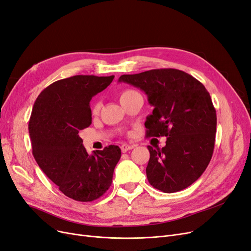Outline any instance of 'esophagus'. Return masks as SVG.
Masks as SVG:
<instances>
[{
  "instance_id": "esophagus-1",
  "label": "esophagus",
  "mask_w": 251,
  "mask_h": 251,
  "mask_svg": "<svg viewBox=\"0 0 251 251\" xmlns=\"http://www.w3.org/2000/svg\"><path fill=\"white\" fill-rule=\"evenodd\" d=\"M136 145H129V144H123L122 146H120V149H122L123 152H126L128 151V150H131L133 148H135Z\"/></svg>"
}]
</instances>
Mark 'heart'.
<instances>
[{
	"instance_id": "heart-1",
	"label": "heart",
	"mask_w": 251,
	"mask_h": 251,
	"mask_svg": "<svg viewBox=\"0 0 251 251\" xmlns=\"http://www.w3.org/2000/svg\"><path fill=\"white\" fill-rule=\"evenodd\" d=\"M136 92L133 91V89H126V91H124L122 94H120V102L123 101V100H125L126 98L132 96L133 94H135ZM100 108H101V103H100L99 101H96L94 104H93V107H92V111L93 113L97 114L99 111H100Z\"/></svg>"
}]
</instances>
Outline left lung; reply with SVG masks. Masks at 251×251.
I'll return each instance as SVG.
<instances>
[{
  "label": "left lung",
  "instance_id": "obj_1",
  "mask_svg": "<svg viewBox=\"0 0 251 251\" xmlns=\"http://www.w3.org/2000/svg\"><path fill=\"white\" fill-rule=\"evenodd\" d=\"M119 82L134 85L153 106L147 116V137H167L166 146H148L149 183L166 194L182 190L198 180L211 160L216 111L205 86L177 69H155L122 75Z\"/></svg>",
  "mask_w": 251,
  "mask_h": 251
}]
</instances>
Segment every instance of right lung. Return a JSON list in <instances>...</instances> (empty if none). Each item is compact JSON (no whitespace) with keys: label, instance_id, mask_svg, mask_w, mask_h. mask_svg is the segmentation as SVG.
Masks as SVG:
<instances>
[{"label":"right lung","instance_id":"1","mask_svg":"<svg viewBox=\"0 0 251 251\" xmlns=\"http://www.w3.org/2000/svg\"><path fill=\"white\" fill-rule=\"evenodd\" d=\"M114 76L76 75L50 84L35 101L28 123L33 155L45 175L75 201L92 202L111 185L120 148L89 155L79 132L92 124L89 102Z\"/></svg>","mask_w":251,"mask_h":251}]
</instances>
